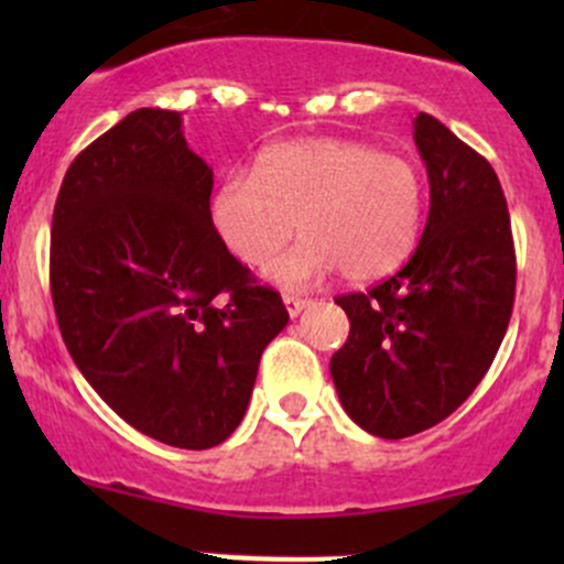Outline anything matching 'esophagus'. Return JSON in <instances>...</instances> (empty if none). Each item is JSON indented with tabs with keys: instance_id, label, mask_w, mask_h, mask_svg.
Instances as JSON below:
<instances>
[{
	"instance_id": "obj_1",
	"label": "esophagus",
	"mask_w": 564,
	"mask_h": 564,
	"mask_svg": "<svg viewBox=\"0 0 564 564\" xmlns=\"http://www.w3.org/2000/svg\"><path fill=\"white\" fill-rule=\"evenodd\" d=\"M283 305H286V311H289V316H300L303 314L305 308H308L311 305V300H303V297H294V294H283Z\"/></svg>"
}]
</instances>
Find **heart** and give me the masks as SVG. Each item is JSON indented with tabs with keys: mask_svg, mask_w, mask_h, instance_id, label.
Masks as SVG:
<instances>
[{
	"mask_svg": "<svg viewBox=\"0 0 564 564\" xmlns=\"http://www.w3.org/2000/svg\"><path fill=\"white\" fill-rule=\"evenodd\" d=\"M425 176L412 158L346 139L275 144L256 172L229 174L213 196V226L237 261L261 270L300 229L305 240L270 267L305 289L340 267L357 283L395 272L420 240Z\"/></svg>",
	"mask_w": 564,
	"mask_h": 564,
	"instance_id": "1",
	"label": "heart"
}]
</instances>
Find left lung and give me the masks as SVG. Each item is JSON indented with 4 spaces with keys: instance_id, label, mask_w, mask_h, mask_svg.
<instances>
[{
    "instance_id": "left-lung-1",
    "label": "left lung",
    "mask_w": 564,
    "mask_h": 564,
    "mask_svg": "<svg viewBox=\"0 0 564 564\" xmlns=\"http://www.w3.org/2000/svg\"><path fill=\"white\" fill-rule=\"evenodd\" d=\"M431 207L412 259L335 303L349 338L329 360L340 406L368 434L403 440L442 423L480 384L508 333L516 250L497 172L431 113L414 119Z\"/></svg>"
}]
</instances>
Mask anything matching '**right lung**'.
Here are the masks:
<instances>
[{"instance_id": "obj_1", "label": "right lung", "mask_w": 564, "mask_h": 564, "mask_svg": "<svg viewBox=\"0 0 564 564\" xmlns=\"http://www.w3.org/2000/svg\"><path fill=\"white\" fill-rule=\"evenodd\" d=\"M209 196L213 169L182 113L139 108L70 163L51 224L73 362L124 423L185 451L229 440L289 322L281 294L220 242Z\"/></svg>"}]
</instances>
